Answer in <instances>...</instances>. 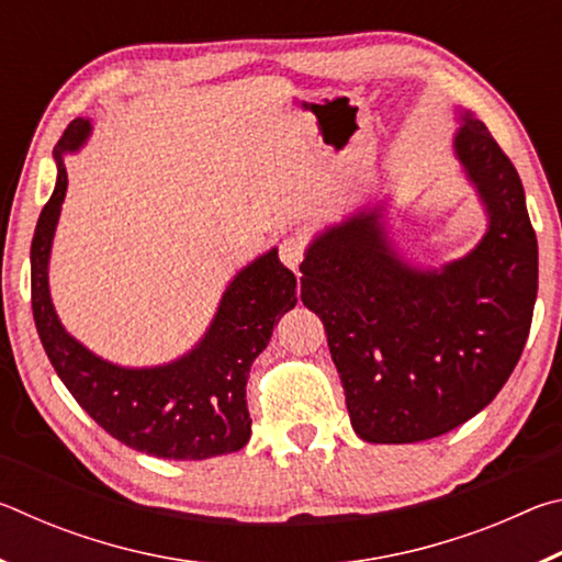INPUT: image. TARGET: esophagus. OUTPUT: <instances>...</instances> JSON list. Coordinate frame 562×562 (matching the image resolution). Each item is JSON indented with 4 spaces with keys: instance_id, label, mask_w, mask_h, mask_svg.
Returning a JSON list of instances; mask_svg holds the SVG:
<instances>
[{
    "instance_id": "esophagus-1",
    "label": "esophagus",
    "mask_w": 562,
    "mask_h": 562,
    "mask_svg": "<svg viewBox=\"0 0 562 562\" xmlns=\"http://www.w3.org/2000/svg\"><path fill=\"white\" fill-rule=\"evenodd\" d=\"M278 255H280V260H282L284 268H290L292 272H297L300 270V262L304 258L302 237H297V235L284 237V240H280V245H278Z\"/></svg>"
}]
</instances>
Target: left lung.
Instances as JSON below:
<instances>
[{
	"instance_id": "1",
	"label": "left lung",
	"mask_w": 562,
	"mask_h": 562,
	"mask_svg": "<svg viewBox=\"0 0 562 562\" xmlns=\"http://www.w3.org/2000/svg\"><path fill=\"white\" fill-rule=\"evenodd\" d=\"M453 158L486 213L469 252L439 268L412 260L382 198L312 235L300 265L302 302L369 443L426 441L483 412L530 331L538 240L518 170L473 111L453 106Z\"/></svg>"
}]
</instances>
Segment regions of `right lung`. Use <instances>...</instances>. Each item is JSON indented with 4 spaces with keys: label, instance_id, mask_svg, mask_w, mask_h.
<instances>
[{
    "label": "right lung",
    "instance_id": "obj_1",
    "mask_svg": "<svg viewBox=\"0 0 562 562\" xmlns=\"http://www.w3.org/2000/svg\"><path fill=\"white\" fill-rule=\"evenodd\" d=\"M93 133L76 119L54 148L56 183L32 240V310L54 372L79 406L128 449L170 461H203L240 451L252 418L245 384L255 357L268 347L278 319L297 304V280L270 247L233 274L203 337L183 355L150 367L103 359L76 339L56 315L49 260L66 198V156Z\"/></svg>",
    "mask_w": 562,
    "mask_h": 562
}]
</instances>
